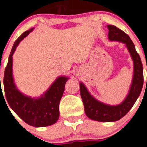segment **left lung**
<instances>
[{
    "label": "left lung",
    "mask_w": 147,
    "mask_h": 147,
    "mask_svg": "<svg viewBox=\"0 0 147 147\" xmlns=\"http://www.w3.org/2000/svg\"><path fill=\"white\" fill-rule=\"evenodd\" d=\"M108 28L109 31L108 39L110 41H116L126 44L127 48L133 61L134 69L133 78L127 96L119 105H110L96 100L90 94L84 84L80 83V96L86 116L92 120L104 122L116 121L125 116L139 96L144 84L143 65L133 42L127 34L116 26L108 25Z\"/></svg>",
    "instance_id": "obj_1"
}]
</instances>
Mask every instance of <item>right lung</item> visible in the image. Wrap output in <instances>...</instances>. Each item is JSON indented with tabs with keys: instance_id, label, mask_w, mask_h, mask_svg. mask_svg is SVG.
I'll return each instance as SVG.
<instances>
[{
	"instance_id": "1",
	"label": "right lung",
	"mask_w": 147,
	"mask_h": 147,
	"mask_svg": "<svg viewBox=\"0 0 147 147\" xmlns=\"http://www.w3.org/2000/svg\"><path fill=\"white\" fill-rule=\"evenodd\" d=\"M33 29L25 31L14 42L5 69L3 87L6 100L14 113L28 125L39 127L53 125L59 119V102L64 94L65 83L69 78L59 77L45 93L39 98H31L26 96L21 93L16 87L13 78L12 55L20 42L27 36ZM1 95L3 96L2 89L1 96Z\"/></svg>"
}]
</instances>
